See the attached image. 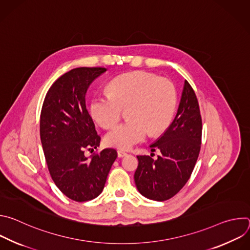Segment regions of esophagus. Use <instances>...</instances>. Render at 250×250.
<instances>
[{"mask_svg":"<svg viewBox=\"0 0 250 250\" xmlns=\"http://www.w3.org/2000/svg\"><path fill=\"white\" fill-rule=\"evenodd\" d=\"M127 153L125 152L124 150H118V156L119 157H124V156H126Z\"/></svg>","mask_w":250,"mask_h":250,"instance_id":"obj_1","label":"esophagus"}]
</instances>
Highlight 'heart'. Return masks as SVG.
I'll return each mask as SVG.
<instances>
[{
    "label": "heart",
    "instance_id": "b5f03b06",
    "mask_svg": "<svg viewBox=\"0 0 250 250\" xmlns=\"http://www.w3.org/2000/svg\"><path fill=\"white\" fill-rule=\"evenodd\" d=\"M109 94L95 95L90 104L93 119L104 128L113 127L121 119L123 109L127 122L105 134V144L129 149L145 140L150 130L162 132L169 125L176 102L173 84L166 79L138 71L120 75L108 85Z\"/></svg>",
    "mask_w": 250,
    "mask_h": 250
}]
</instances>
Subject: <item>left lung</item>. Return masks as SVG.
<instances>
[{
    "instance_id": "1",
    "label": "left lung",
    "mask_w": 250,
    "mask_h": 250,
    "mask_svg": "<svg viewBox=\"0 0 250 250\" xmlns=\"http://www.w3.org/2000/svg\"><path fill=\"white\" fill-rule=\"evenodd\" d=\"M202 139V118L196 94L185 80L177 114L163 134L149 146L158 149L157 159L137 155L134 182L147 199L162 202L179 192L187 183L197 162Z\"/></svg>"
}]
</instances>
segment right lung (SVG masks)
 Instances as JSON below:
<instances>
[{"label":"right lung","instance_id":"right-lung-1","mask_svg":"<svg viewBox=\"0 0 250 250\" xmlns=\"http://www.w3.org/2000/svg\"><path fill=\"white\" fill-rule=\"evenodd\" d=\"M106 71L80 67L59 77L48 90L41 114V140L53 182L69 199L86 202L98 197L118 153L105 148L90 158L86 149L100 146L94 122L86 108V93Z\"/></svg>","mask_w":250,"mask_h":250}]
</instances>
